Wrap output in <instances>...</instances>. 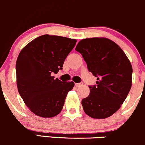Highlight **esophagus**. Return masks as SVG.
<instances>
[{
  "mask_svg": "<svg viewBox=\"0 0 145 145\" xmlns=\"http://www.w3.org/2000/svg\"><path fill=\"white\" fill-rule=\"evenodd\" d=\"M75 86L76 87H80L83 86V83H78V84H75Z\"/></svg>",
  "mask_w": 145,
  "mask_h": 145,
  "instance_id": "obj_1",
  "label": "esophagus"
}]
</instances>
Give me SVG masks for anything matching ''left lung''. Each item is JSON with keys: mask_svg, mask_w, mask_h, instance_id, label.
<instances>
[{"mask_svg": "<svg viewBox=\"0 0 145 145\" xmlns=\"http://www.w3.org/2000/svg\"><path fill=\"white\" fill-rule=\"evenodd\" d=\"M76 50L97 77L96 86H89V95L81 101L84 112L95 119L110 117L121 107L131 88L130 60L116 42L105 37L81 40Z\"/></svg>", "mask_w": 145, "mask_h": 145, "instance_id": "obj_1", "label": "left lung"}]
</instances>
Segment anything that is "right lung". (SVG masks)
I'll return each instance as SVG.
<instances>
[{
    "label": "right lung",
    "instance_id": "1",
    "mask_svg": "<svg viewBox=\"0 0 145 145\" xmlns=\"http://www.w3.org/2000/svg\"><path fill=\"white\" fill-rule=\"evenodd\" d=\"M75 39L44 35L22 48L16 61L18 92L31 112L53 118L62 110L73 81L54 79L64 60L76 43Z\"/></svg>",
    "mask_w": 145,
    "mask_h": 145
}]
</instances>
